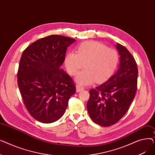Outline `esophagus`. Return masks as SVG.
Instances as JSON below:
<instances>
[{
    "instance_id": "esophagus-1",
    "label": "esophagus",
    "mask_w": 155,
    "mask_h": 155,
    "mask_svg": "<svg viewBox=\"0 0 155 155\" xmlns=\"http://www.w3.org/2000/svg\"><path fill=\"white\" fill-rule=\"evenodd\" d=\"M84 89V87L81 86V85H77V86H76V91H77V92H80V91H83Z\"/></svg>"
}]
</instances>
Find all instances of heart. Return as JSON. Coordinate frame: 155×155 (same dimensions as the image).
Returning <instances> with one entry per match:
<instances>
[{"label":"heart","instance_id":"1","mask_svg":"<svg viewBox=\"0 0 155 155\" xmlns=\"http://www.w3.org/2000/svg\"><path fill=\"white\" fill-rule=\"evenodd\" d=\"M77 53L69 51L64 58V64L71 75H75L77 82L83 85L95 82L102 83L110 78L119 64L117 52L112 48L95 41H89L80 44Z\"/></svg>","mask_w":155,"mask_h":155}]
</instances>
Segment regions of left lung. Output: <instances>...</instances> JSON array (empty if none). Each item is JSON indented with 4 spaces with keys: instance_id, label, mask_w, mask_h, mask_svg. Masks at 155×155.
<instances>
[{
    "instance_id": "1",
    "label": "left lung",
    "mask_w": 155,
    "mask_h": 155,
    "mask_svg": "<svg viewBox=\"0 0 155 155\" xmlns=\"http://www.w3.org/2000/svg\"><path fill=\"white\" fill-rule=\"evenodd\" d=\"M119 65L117 71L105 83L90 90L87 104L92 120L101 126L116 124L129 109L136 89L138 70L136 62L127 49L117 43Z\"/></svg>"
}]
</instances>
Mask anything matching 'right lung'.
Returning a JSON list of instances; mask_svg holds the SVG:
<instances>
[{
  "mask_svg": "<svg viewBox=\"0 0 155 155\" xmlns=\"http://www.w3.org/2000/svg\"><path fill=\"white\" fill-rule=\"evenodd\" d=\"M75 41L50 35L36 41L22 54L18 87L27 110L41 123H51L61 118L76 92L71 77L61 69L67 48Z\"/></svg>",
  "mask_w": 155,
  "mask_h": 155,
  "instance_id": "obj_1",
  "label": "right lung"
}]
</instances>
